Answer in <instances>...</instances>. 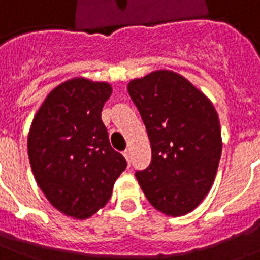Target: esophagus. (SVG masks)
I'll list each match as a JSON object with an SVG mask.
<instances>
[{"instance_id":"esophagus-1","label":"esophagus","mask_w":260,"mask_h":260,"mask_svg":"<svg viewBox=\"0 0 260 260\" xmlns=\"http://www.w3.org/2000/svg\"><path fill=\"white\" fill-rule=\"evenodd\" d=\"M122 154H124V157L126 158V161L129 163V158H131V150H129V149L124 150V153H122Z\"/></svg>"}]
</instances>
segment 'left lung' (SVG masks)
<instances>
[{
  "instance_id": "obj_1",
  "label": "left lung",
  "mask_w": 260,
  "mask_h": 260,
  "mask_svg": "<svg viewBox=\"0 0 260 260\" xmlns=\"http://www.w3.org/2000/svg\"><path fill=\"white\" fill-rule=\"evenodd\" d=\"M128 91L146 126L152 163L136 180L154 209L171 217L199 206L221 157L216 108L182 75L160 69L132 79Z\"/></svg>"
}]
</instances>
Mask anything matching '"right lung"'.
I'll return each mask as SVG.
<instances>
[{
  "label": "right lung",
  "mask_w": 260,
  "mask_h": 260,
  "mask_svg": "<svg viewBox=\"0 0 260 260\" xmlns=\"http://www.w3.org/2000/svg\"><path fill=\"white\" fill-rule=\"evenodd\" d=\"M111 93L107 82L72 78L48 93L33 118L27 136L31 171L65 216L83 220L104 207L126 167L102 121Z\"/></svg>",
  "instance_id": "add662e5"
}]
</instances>
